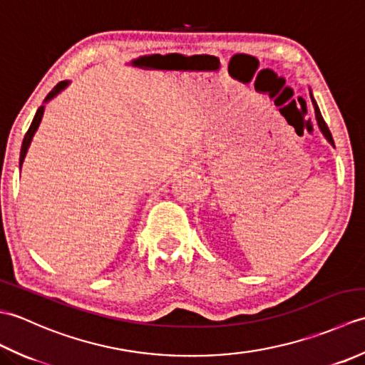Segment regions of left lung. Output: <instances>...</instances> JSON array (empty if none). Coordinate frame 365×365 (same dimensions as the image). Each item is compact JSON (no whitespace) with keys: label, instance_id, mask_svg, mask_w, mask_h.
Returning <instances> with one entry per match:
<instances>
[{"label":"left lung","instance_id":"obj_1","mask_svg":"<svg viewBox=\"0 0 365 365\" xmlns=\"http://www.w3.org/2000/svg\"><path fill=\"white\" fill-rule=\"evenodd\" d=\"M311 100H312V105H314V110H315V118H317V122H319V127H320V130H322V133L324 135V138L328 139L329 144L334 145V139H332V135H331V131H329V128H328V125H327V122H324L323 118H322V113H320V110H319V105H317V102H315L312 92H311Z\"/></svg>","mask_w":365,"mask_h":365}]
</instances>
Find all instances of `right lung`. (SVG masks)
<instances>
[{"instance_id":"obj_1","label":"right lung","mask_w":365,"mask_h":365,"mask_svg":"<svg viewBox=\"0 0 365 365\" xmlns=\"http://www.w3.org/2000/svg\"><path fill=\"white\" fill-rule=\"evenodd\" d=\"M67 86H68V81H61V83H58L56 86H54V88L48 92V96L45 97L43 103L50 102V100H51L53 97H56V96L59 94V92L63 91V89H66ZM43 110H45L43 105L38 106V110H37V113H36V115H34L33 122H31V125H29V128H28V131H26L25 138H23V144H21V150H20V169H21V165H23V160H25V157H26L28 147H29L31 141H33V136H34V133H36V130L38 128V123H41V120H42Z\"/></svg>"}]
</instances>
